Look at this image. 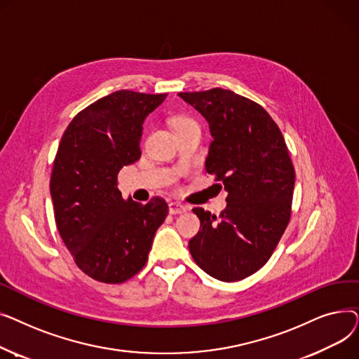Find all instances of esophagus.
<instances>
[{
	"instance_id": "obj_1",
	"label": "esophagus",
	"mask_w": 359,
	"mask_h": 359,
	"mask_svg": "<svg viewBox=\"0 0 359 359\" xmlns=\"http://www.w3.org/2000/svg\"><path fill=\"white\" fill-rule=\"evenodd\" d=\"M187 211V206L182 205L179 202H170L168 203V212L172 215H177V214H184Z\"/></svg>"
}]
</instances>
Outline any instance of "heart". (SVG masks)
<instances>
[{"instance_id":"b5f03b06","label":"heart","mask_w":359,"mask_h":359,"mask_svg":"<svg viewBox=\"0 0 359 359\" xmlns=\"http://www.w3.org/2000/svg\"><path fill=\"white\" fill-rule=\"evenodd\" d=\"M189 123H195L192 119H187V118H180L176 121V128L177 126H183V125H189Z\"/></svg>"}]
</instances>
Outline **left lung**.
Returning a JSON list of instances; mask_svg holds the SVG:
<instances>
[{
    "mask_svg": "<svg viewBox=\"0 0 359 359\" xmlns=\"http://www.w3.org/2000/svg\"><path fill=\"white\" fill-rule=\"evenodd\" d=\"M179 96L210 123L205 168L229 194L218 217L194 208L201 230L189 252L212 278L241 280L269 260L291 218L295 170L285 140L265 109L231 90Z\"/></svg>",
    "mask_w": 359,
    "mask_h": 359,
    "instance_id": "obj_1",
    "label": "left lung"
}]
</instances>
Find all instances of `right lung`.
Masks as SVG:
<instances>
[{"mask_svg":"<svg viewBox=\"0 0 359 359\" xmlns=\"http://www.w3.org/2000/svg\"><path fill=\"white\" fill-rule=\"evenodd\" d=\"M167 97L119 90L75 116L56 151L50 196L55 222L77 266L104 284H122L148 260L168 206L122 198L118 173L141 157L142 123Z\"/></svg>","mask_w":359,"mask_h":359,"instance_id":"add662e5","label":"right lung"}]
</instances>
